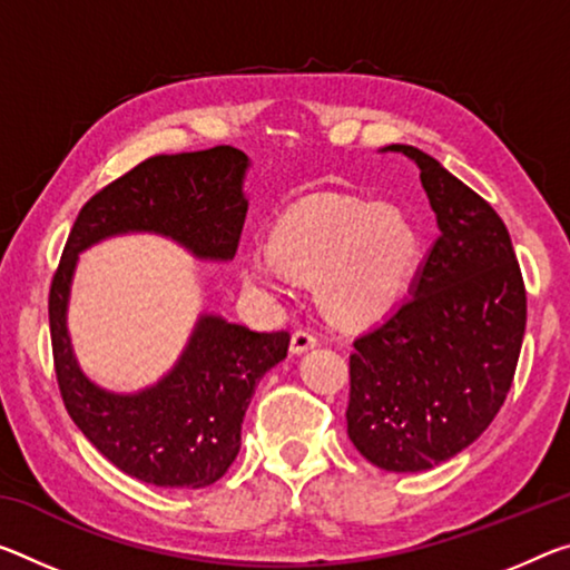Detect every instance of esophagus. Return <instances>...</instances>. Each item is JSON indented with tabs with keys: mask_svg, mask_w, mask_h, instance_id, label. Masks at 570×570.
<instances>
[{
	"mask_svg": "<svg viewBox=\"0 0 570 570\" xmlns=\"http://www.w3.org/2000/svg\"><path fill=\"white\" fill-rule=\"evenodd\" d=\"M317 345H320V340L312 330H296L292 334V355H302V352L317 347Z\"/></svg>",
	"mask_w": 570,
	"mask_h": 570,
	"instance_id": "obj_1",
	"label": "esophagus"
}]
</instances>
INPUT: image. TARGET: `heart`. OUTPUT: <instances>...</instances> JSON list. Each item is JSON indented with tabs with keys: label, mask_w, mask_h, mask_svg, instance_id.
<instances>
[{
	"label": "heart",
	"mask_w": 570,
	"mask_h": 570,
	"mask_svg": "<svg viewBox=\"0 0 570 570\" xmlns=\"http://www.w3.org/2000/svg\"><path fill=\"white\" fill-rule=\"evenodd\" d=\"M419 256V228L401 207L317 195L288 207L271 230V250L246 253L240 274L271 292H284L292 276L317 282L334 320L363 324L401 299Z\"/></svg>",
	"instance_id": "1"
}]
</instances>
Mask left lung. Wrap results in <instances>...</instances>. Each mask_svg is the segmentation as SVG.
Listing matches in <instances>:
<instances>
[{
    "instance_id": "8db88e82",
    "label": "left lung",
    "mask_w": 570,
    "mask_h": 570,
    "mask_svg": "<svg viewBox=\"0 0 570 570\" xmlns=\"http://www.w3.org/2000/svg\"><path fill=\"white\" fill-rule=\"evenodd\" d=\"M409 157L439 238L411 296L352 342L347 436L385 472H426L482 436L502 409L525 334V284L510 233L426 151Z\"/></svg>"
}]
</instances>
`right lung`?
Segmentation results:
<instances>
[{
  "label": "right lung",
  "instance_id": "add662e5",
  "mask_svg": "<svg viewBox=\"0 0 570 570\" xmlns=\"http://www.w3.org/2000/svg\"><path fill=\"white\" fill-rule=\"evenodd\" d=\"M250 159L215 147L141 161L78 213L50 286L52 357L62 403L83 436L134 480L200 490L228 472L240 451V423L256 385L288 352L286 332H253L203 312L177 363L155 385L116 393L90 381L68 332L78 256L96 243L151 233L197 261L236 256Z\"/></svg>",
  "mask_w": 570,
  "mask_h": 570
}]
</instances>
